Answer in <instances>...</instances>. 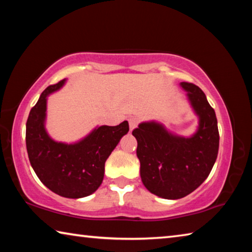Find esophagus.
<instances>
[{
    "mask_svg": "<svg viewBox=\"0 0 252 252\" xmlns=\"http://www.w3.org/2000/svg\"><path fill=\"white\" fill-rule=\"evenodd\" d=\"M139 125V120H136L134 118H130L129 119V126H130V131L134 130L136 126Z\"/></svg>",
    "mask_w": 252,
    "mask_h": 252,
    "instance_id": "34e87169",
    "label": "esophagus"
}]
</instances>
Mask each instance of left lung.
Returning <instances> with one entry per match:
<instances>
[{
    "label": "left lung",
    "mask_w": 252,
    "mask_h": 252,
    "mask_svg": "<svg viewBox=\"0 0 252 252\" xmlns=\"http://www.w3.org/2000/svg\"><path fill=\"white\" fill-rule=\"evenodd\" d=\"M180 87L199 119L192 135L174 134L157 121L141 122L132 131L144 187L170 200L186 197L206 180L219 150L218 122L206 94L192 83L181 82Z\"/></svg>",
    "instance_id": "8db88e82"
}]
</instances>
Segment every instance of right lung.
I'll return each mask as SVG.
<instances>
[{"mask_svg":"<svg viewBox=\"0 0 252 252\" xmlns=\"http://www.w3.org/2000/svg\"><path fill=\"white\" fill-rule=\"evenodd\" d=\"M66 79L50 85L30 111L27 121V150L34 172L43 185L61 197L84 198L101 186L104 163L123 135L129 123L100 126L74 143L55 141L45 129L48 96L59 91Z\"/></svg>","mask_w":252,"mask_h":252,"instance_id":"1","label":"right lung"}]
</instances>
